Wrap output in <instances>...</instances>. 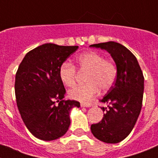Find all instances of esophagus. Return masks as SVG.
<instances>
[{
	"label": "esophagus",
	"instance_id": "esophagus-1",
	"mask_svg": "<svg viewBox=\"0 0 158 158\" xmlns=\"http://www.w3.org/2000/svg\"><path fill=\"white\" fill-rule=\"evenodd\" d=\"M81 107H91V104H81Z\"/></svg>",
	"mask_w": 158,
	"mask_h": 158
}]
</instances>
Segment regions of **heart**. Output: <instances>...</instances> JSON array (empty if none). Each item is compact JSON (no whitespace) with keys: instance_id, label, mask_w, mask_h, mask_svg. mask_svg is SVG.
Returning <instances> with one entry per match:
<instances>
[{"instance_id":"b5f03b06","label":"heart","mask_w":158,"mask_h":158,"mask_svg":"<svg viewBox=\"0 0 158 158\" xmlns=\"http://www.w3.org/2000/svg\"><path fill=\"white\" fill-rule=\"evenodd\" d=\"M79 69L88 70L85 81L87 83L77 85L69 91L71 99L82 103H88L99 93L111 89L117 77V68L111 61L104 59L99 53L87 51L82 53L76 59ZM60 80L65 86L70 87L75 83L76 68L72 63L64 62L58 70Z\"/></svg>"}]
</instances>
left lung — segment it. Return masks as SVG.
<instances>
[{"label": "left lung", "mask_w": 158, "mask_h": 158, "mask_svg": "<svg viewBox=\"0 0 158 158\" xmlns=\"http://www.w3.org/2000/svg\"><path fill=\"white\" fill-rule=\"evenodd\" d=\"M90 47L105 50L111 54L117 68L114 86L101 102L105 111L100 123L91 125L96 139L106 143H118L126 139L133 130L142 109L144 77L138 60L127 47L115 42L93 44Z\"/></svg>", "instance_id": "left-lung-1"}]
</instances>
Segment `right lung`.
Here are the masks:
<instances>
[{"label": "right lung", "mask_w": 158, "mask_h": 158, "mask_svg": "<svg viewBox=\"0 0 158 158\" xmlns=\"http://www.w3.org/2000/svg\"><path fill=\"white\" fill-rule=\"evenodd\" d=\"M77 49L45 43L29 51L19 64L15 81L16 104L28 131L40 140L63 136L70 125L71 109L80 107L76 100H62L65 89L58 74L61 64Z\"/></svg>", "instance_id": "right-lung-1"}]
</instances>
